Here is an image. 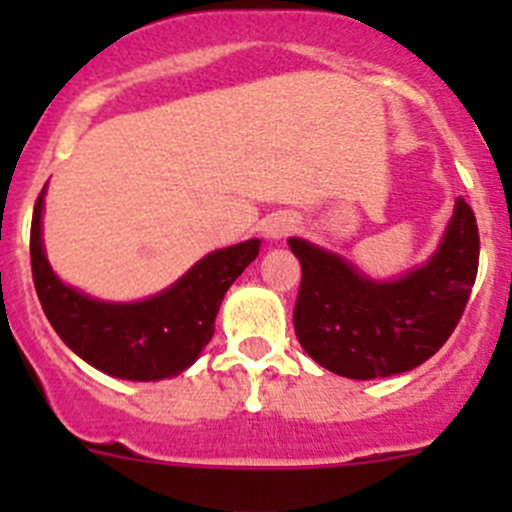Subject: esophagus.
I'll return each instance as SVG.
<instances>
[{
	"mask_svg": "<svg viewBox=\"0 0 512 512\" xmlns=\"http://www.w3.org/2000/svg\"><path fill=\"white\" fill-rule=\"evenodd\" d=\"M297 218H292V215L287 213H280L275 215V218H270L265 223V235L270 237V240H285L287 235H292L294 230H297Z\"/></svg>",
	"mask_w": 512,
	"mask_h": 512,
	"instance_id": "1",
	"label": "esophagus"
}]
</instances>
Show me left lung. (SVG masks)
<instances>
[{
    "mask_svg": "<svg viewBox=\"0 0 512 512\" xmlns=\"http://www.w3.org/2000/svg\"><path fill=\"white\" fill-rule=\"evenodd\" d=\"M289 250L302 265L294 332L319 366L347 379L411 371L446 344L478 275L476 215L463 198L426 265L376 282L334 252L299 237Z\"/></svg>",
    "mask_w": 512,
    "mask_h": 512,
    "instance_id": "8db88e82",
    "label": "left lung"
}]
</instances>
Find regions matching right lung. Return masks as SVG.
<instances>
[{
  "label": "right lung",
  "instance_id": "1",
  "mask_svg": "<svg viewBox=\"0 0 512 512\" xmlns=\"http://www.w3.org/2000/svg\"><path fill=\"white\" fill-rule=\"evenodd\" d=\"M44 190L34 205L29 252L41 309L61 342L86 364L118 379L158 381L188 369L213 339L220 302L257 257L260 240L210 252L156 297L101 302L64 285L51 270L41 242Z\"/></svg>",
  "mask_w": 512,
  "mask_h": 512
}]
</instances>
